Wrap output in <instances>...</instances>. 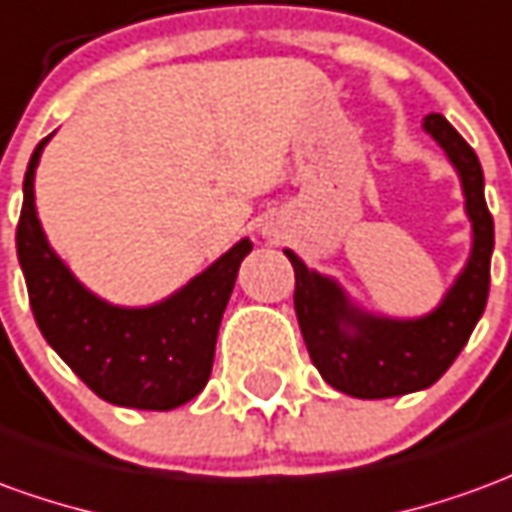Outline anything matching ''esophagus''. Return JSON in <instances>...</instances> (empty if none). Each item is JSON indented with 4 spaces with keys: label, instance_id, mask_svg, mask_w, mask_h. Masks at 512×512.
<instances>
[{
    "label": "esophagus",
    "instance_id": "34e87169",
    "mask_svg": "<svg viewBox=\"0 0 512 512\" xmlns=\"http://www.w3.org/2000/svg\"><path fill=\"white\" fill-rule=\"evenodd\" d=\"M263 235H266L268 241H280V230H277V224H263Z\"/></svg>",
    "mask_w": 512,
    "mask_h": 512
}]
</instances>
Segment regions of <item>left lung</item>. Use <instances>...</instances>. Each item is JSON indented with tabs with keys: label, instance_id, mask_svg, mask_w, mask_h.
Here are the masks:
<instances>
[{
	"label": "left lung",
	"instance_id": "obj_1",
	"mask_svg": "<svg viewBox=\"0 0 512 512\" xmlns=\"http://www.w3.org/2000/svg\"><path fill=\"white\" fill-rule=\"evenodd\" d=\"M421 127L455 166L471 221L466 266L438 307L418 318L368 313L349 299L341 282L307 268L302 257L285 249L296 274L293 307L310 360L324 382L355 399L405 396L441 380L463 352L488 302L493 219L485 205L480 160L441 113H430Z\"/></svg>",
	"mask_w": 512,
	"mask_h": 512
}]
</instances>
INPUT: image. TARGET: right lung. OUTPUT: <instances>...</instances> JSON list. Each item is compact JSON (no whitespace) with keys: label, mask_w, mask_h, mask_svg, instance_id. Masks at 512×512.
I'll list each match as a JSON object with an SVG mask.
<instances>
[{"label":"right lung","mask_w":512,"mask_h":512,"mask_svg":"<svg viewBox=\"0 0 512 512\" xmlns=\"http://www.w3.org/2000/svg\"><path fill=\"white\" fill-rule=\"evenodd\" d=\"M49 138L30 157L16 230V252L38 330L71 371L110 405L174 410L191 402L210 380L221 316L252 241L241 238L155 305H110L71 274L38 221L35 169Z\"/></svg>","instance_id":"1"}]
</instances>
